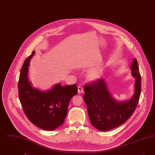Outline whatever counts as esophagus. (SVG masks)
<instances>
[{
    "mask_svg": "<svg viewBox=\"0 0 155 155\" xmlns=\"http://www.w3.org/2000/svg\"><path fill=\"white\" fill-rule=\"evenodd\" d=\"M78 94L83 93V92H84V89H83V88H82V87H81L80 86H79V87H78Z\"/></svg>",
    "mask_w": 155,
    "mask_h": 155,
    "instance_id": "obj_1",
    "label": "esophagus"
}]
</instances>
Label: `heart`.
<instances>
[{"mask_svg":"<svg viewBox=\"0 0 155 155\" xmlns=\"http://www.w3.org/2000/svg\"><path fill=\"white\" fill-rule=\"evenodd\" d=\"M102 75L101 70H91L87 74V78L89 81H95L98 80Z\"/></svg>","mask_w":155,"mask_h":155,"instance_id":"obj_1","label":"heart"}]
</instances>
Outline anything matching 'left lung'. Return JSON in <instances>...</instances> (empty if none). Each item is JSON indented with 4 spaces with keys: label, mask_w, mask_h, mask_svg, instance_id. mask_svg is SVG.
Here are the masks:
<instances>
[{
    "label": "left lung",
    "mask_w": 155,
    "mask_h": 155,
    "mask_svg": "<svg viewBox=\"0 0 155 155\" xmlns=\"http://www.w3.org/2000/svg\"><path fill=\"white\" fill-rule=\"evenodd\" d=\"M130 69L135 81L134 94L128 100L117 101L111 95L104 78L84 86V100L91 124L96 129L106 131L116 128L125 123L135 110L141 88V78L135 58L133 59Z\"/></svg>",
    "instance_id": "obj_1"
}]
</instances>
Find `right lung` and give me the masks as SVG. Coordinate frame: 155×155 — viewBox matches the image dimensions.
Segmentation results:
<instances>
[{
  "mask_svg": "<svg viewBox=\"0 0 155 155\" xmlns=\"http://www.w3.org/2000/svg\"><path fill=\"white\" fill-rule=\"evenodd\" d=\"M35 54L33 51L21 69L18 84L19 99L32 124L44 130L52 131L64 123L69 102L77 95L78 89L76 84L63 87L59 83L45 91L34 88L28 74L31 59Z\"/></svg>",
  "mask_w": 155,
  "mask_h": 155,
  "instance_id": "add662e5",
  "label": "right lung"
}]
</instances>
